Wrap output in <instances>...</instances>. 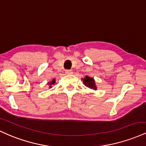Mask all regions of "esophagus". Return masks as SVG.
Returning a JSON list of instances; mask_svg holds the SVG:
<instances>
[{"instance_id":"1","label":"esophagus","mask_w":146,"mask_h":146,"mask_svg":"<svg viewBox=\"0 0 146 146\" xmlns=\"http://www.w3.org/2000/svg\"><path fill=\"white\" fill-rule=\"evenodd\" d=\"M66 74H72V71L71 70H66Z\"/></svg>"}]
</instances>
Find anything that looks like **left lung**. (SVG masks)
<instances>
[{
    "instance_id": "obj_1",
    "label": "left lung",
    "mask_w": 146,
    "mask_h": 146,
    "mask_svg": "<svg viewBox=\"0 0 146 146\" xmlns=\"http://www.w3.org/2000/svg\"><path fill=\"white\" fill-rule=\"evenodd\" d=\"M82 80H83V84L85 85V86L89 87V88L90 89H92V90H96L97 87H96V85L95 80H94L93 78H91L90 76H86L83 78V79Z\"/></svg>"
}]
</instances>
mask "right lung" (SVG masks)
I'll list each match as a JSON object with an SVG mask.
<instances>
[{
  "mask_svg": "<svg viewBox=\"0 0 146 146\" xmlns=\"http://www.w3.org/2000/svg\"><path fill=\"white\" fill-rule=\"evenodd\" d=\"M54 83H55V79H52V81H50V83H48V85H50V87H52V86H51V85H54Z\"/></svg>",
  "mask_w": 146,
  "mask_h": 146,
  "instance_id": "add662e5",
  "label": "right lung"
}]
</instances>
